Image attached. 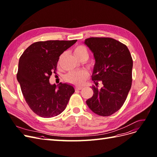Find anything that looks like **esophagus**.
Here are the masks:
<instances>
[{
    "mask_svg": "<svg viewBox=\"0 0 157 157\" xmlns=\"http://www.w3.org/2000/svg\"><path fill=\"white\" fill-rule=\"evenodd\" d=\"M82 88V86H76V90H81Z\"/></svg>",
    "mask_w": 157,
    "mask_h": 157,
    "instance_id": "1",
    "label": "esophagus"
}]
</instances>
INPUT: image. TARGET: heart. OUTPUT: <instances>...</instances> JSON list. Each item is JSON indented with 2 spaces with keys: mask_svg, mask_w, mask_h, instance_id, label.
I'll return each instance as SVG.
<instances>
[{
  "mask_svg": "<svg viewBox=\"0 0 157 157\" xmlns=\"http://www.w3.org/2000/svg\"><path fill=\"white\" fill-rule=\"evenodd\" d=\"M73 54L76 58H78L83 55L88 56V50L86 47L79 45L76 46L73 50ZM88 77V73L86 71L81 70L78 71H73L67 73L65 76V79L67 82L74 84H82Z\"/></svg>",
  "mask_w": 157,
  "mask_h": 157,
  "instance_id": "1",
  "label": "heart"
}]
</instances>
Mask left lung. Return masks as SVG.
I'll list each match as a JSON object with an SVG mask.
<instances>
[{
  "label": "left lung",
  "mask_w": 157,
  "mask_h": 157,
  "mask_svg": "<svg viewBox=\"0 0 157 157\" xmlns=\"http://www.w3.org/2000/svg\"><path fill=\"white\" fill-rule=\"evenodd\" d=\"M94 54L92 79L100 88L92 87L94 94L86 100L89 109L99 116L107 117L123 105L132 82L133 61L127 46L112 38L91 37L84 41Z\"/></svg>",
  "instance_id": "left-lung-1"
}]
</instances>
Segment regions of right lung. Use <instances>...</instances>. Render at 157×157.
Returning a JSON list of instances; mask_svg holds the SVG:
<instances>
[{"instance_id": "1", "label": "right lung", "mask_w": 157, "mask_h": 157, "mask_svg": "<svg viewBox=\"0 0 157 157\" xmlns=\"http://www.w3.org/2000/svg\"><path fill=\"white\" fill-rule=\"evenodd\" d=\"M77 40L39 41L30 45L21 56L17 80L31 110L37 115L51 118L59 115L67 107L74 92L73 85L51 84L49 79L56 73L63 52Z\"/></svg>"}]
</instances>
